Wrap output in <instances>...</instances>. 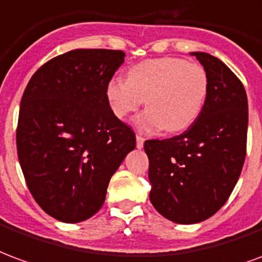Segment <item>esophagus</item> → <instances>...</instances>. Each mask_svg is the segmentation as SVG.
I'll use <instances>...</instances> for the list:
<instances>
[{
	"label": "esophagus",
	"instance_id": "34e87169",
	"mask_svg": "<svg viewBox=\"0 0 262 262\" xmlns=\"http://www.w3.org/2000/svg\"><path fill=\"white\" fill-rule=\"evenodd\" d=\"M144 142H145L144 137H141V135H137V148H138V149L144 148Z\"/></svg>",
	"mask_w": 262,
	"mask_h": 262
}]
</instances>
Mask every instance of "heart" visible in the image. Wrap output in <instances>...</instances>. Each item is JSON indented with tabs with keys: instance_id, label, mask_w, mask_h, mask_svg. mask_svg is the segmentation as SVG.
<instances>
[{
	"instance_id": "b5f03b06",
	"label": "heart",
	"mask_w": 262,
	"mask_h": 262,
	"mask_svg": "<svg viewBox=\"0 0 262 262\" xmlns=\"http://www.w3.org/2000/svg\"><path fill=\"white\" fill-rule=\"evenodd\" d=\"M208 95L204 67L180 58L146 60L131 67L127 79H112L106 97L114 116L125 120L145 102L135 124L144 133H180L200 116Z\"/></svg>"
}]
</instances>
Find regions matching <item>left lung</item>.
<instances>
[{"label": "left lung", "instance_id": "1", "mask_svg": "<svg viewBox=\"0 0 262 262\" xmlns=\"http://www.w3.org/2000/svg\"><path fill=\"white\" fill-rule=\"evenodd\" d=\"M208 75L200 116L181 135L145 141L149 158V200L162 216L198 223L228 201L243 169L249 103L244 86L222 61L192 51Z\"/></svg>", "mask_w": 262, "mask_h": 262}]
</instances>
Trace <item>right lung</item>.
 <instances>
[{"label": "right lung", "instance_id": "add662e5", "mask_svg": "<svg viewBox=\"0 0 262 262\" xmlns=\"http://www.w3.org/2000/svg\"><path fill=\"white\" fill-rule=\"evenodd\" d=\"M124 57L120 50L68 51L40 67L25 89L19 163L36 202L60 222L93 216L112 176L135 149V134L114 116L106 97Z\"/></svg>", "mask_w": 262, "mask_h": 262}]
</instances>
